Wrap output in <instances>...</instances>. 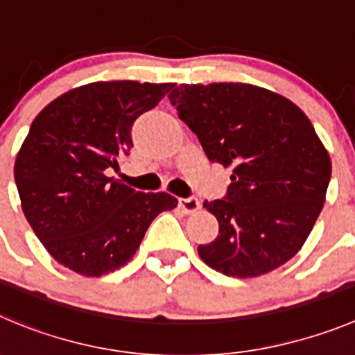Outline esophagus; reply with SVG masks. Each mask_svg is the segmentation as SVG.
Instances as JSON below:
<instances>
[{"mask_svg":"<svg viewBox=\"0 0 355 355\" xmlns=\"http://www.w3.org/2000/svg\"><path fill=\"white\" fill-rule=\"evenodd\" d=\"M178 205H180V208L185 214H194V211L200 208V200H198L196 196L180 198V200H178Z\"/></svg>","mask_w":355,"mask_h":355,"instance_id":"1","label":"esophagus"}]
</instances>
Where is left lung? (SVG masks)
Segmentation results:
<instances>
[{"mask_svg":"<svg viewBox=\"0 0 355 355\" xmlns=\"http://www.w3.org/2000/svg\"><path fill=\"white\" fill-rule=\"evenodd\" d=\"M170 101L208 161L233 168L220 200L205 201L218 234L201 259L227 277L268 273L294 257L322 210L329 154L287 98L250 84H182Z\"/></svg>","mask_w":355,"mask_h":355,"instance_id":"left-lung-1","label":"left lung"}]
</instances>
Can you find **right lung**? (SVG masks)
I'll return each mask as SVG.
<instances>
[{
  "label": "right lung",
  "instance_id": "1",
  "mask_svg": "<svg viewBox=\"0 0 355 355\" xmlns=\"http://www.w3.org/2000/svg\"><path fill=\"white\" fill-rule=\"evenodd\" d=\"M175 84L92 82L43 108L15 161L22 211L62 266L101 277L124 266L161 211L168 193H138L108 177L132 148V124Z\"/></svg>",
  "mask_w": 355,
  "mask_h": 355
}]
</instances>
